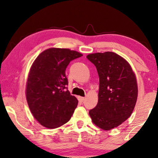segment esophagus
<instances>
[{
    "mask_svg": "<svg viewBox=\"0 0 158 158\" xmlns=\"http://www.w3.org/2000/svg\"><path fill=\"white\" fill-rule=\"evenodd\" d=\"M78 98V100H79L80 101H81V102H83L84 100H85V98H84V97H81V96H79L78 98Z\"/></svg>",
    "mask_w": 158,
    "mask_h": 158,
    "instance_id": "1",
    "label": "esophagus"
}]
</instances>
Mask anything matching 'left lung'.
I'll return each mask as SVG.
<instances>
[{
  "label": "left lung",
  "mask_w": 158,
  "mask_h": 158,
  "mask_svg": "<svg viewBox=\"0 0 158 158\" xmlns=\"http://www.w3.org/2000/svg\"><path fill=\"white\" fill-rule=\"evenodd\" d=\"M99 76L98 101L89 111L92 122L103 130L119 126L131 116L137 98V83L130 64L111 52L87 56Z\"/></svg>",
  "instance_id": "1"
}]
</instances>
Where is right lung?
<instances>
[{
    "label": "right lung",
    "mask_w": 158,
    "mask_h": 158,
    "mask_svg": "<svg viewBox=\"0 0 158 158\" xmlns=\"http://www.w3.org/2000/svg\"><path fill=\"white\" fill-rule=\"evenodd\" d=\"M83 55L69 49L49 48L34 60L28 77L26 96L32 115L48 129L57 128L70 119L78 101L70 95L65 70Z\"/></svg>",
    "instance_id": "1"
}]
</instances>
